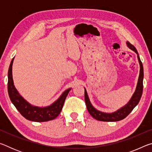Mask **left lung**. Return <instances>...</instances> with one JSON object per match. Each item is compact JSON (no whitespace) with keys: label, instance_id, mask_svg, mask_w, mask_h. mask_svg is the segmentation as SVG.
<instances>
[{"label":"left lung","instance_id":"obj_1","mask_svg":"<svg viewBox=\"0 0 152 152\" xmlns=\"http://www.w3.org/2000/svg\"><path fill=\"white\" fill-rule=\"evenodd\" d=\"M127 46L131 50L134 51L137 54V58L140 62V76H139L138 82L137 84V87H136V90L135 91V93L133 94V96L129 101V102L123 107L121 109L118 110L117 111L113 113H102L101 111H99L96 109L92 107L91 104L90 100L88 99V94L86 89L84 88V99H85L86 105L87 107V110H88V113L91 114V116L94 118L95 119L98 121H118L122 120L127 116L129 113L132 111L133 109L136 107L139 102H140L141 95H142L143 92V68L142 62L139 56L138 52L136 48L133 46L132 44H131L129 42H127Z\"/></svg>","mask_w":152,"mask_h":152}]
</instances>
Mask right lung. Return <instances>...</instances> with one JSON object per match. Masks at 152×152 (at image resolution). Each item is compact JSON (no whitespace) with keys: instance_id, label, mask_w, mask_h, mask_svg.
I'll return each mask as SVG.
<instances>
[{"instance_id":"add662e5","label":"right lung","mask_w":152,"mask_h":152,"mask_svg":"<svg viewBox=\"0 0 152 152\" xmlns=\"http://www.w3.org/2000/svg\"><path fill=\"white\" fill-rule=\"evenodd\" d=\"M12 62H13V58L10 64L8 72V92L12 104L25 119L29 121L35 122H44L54 119L60 113L66 98L71 88L64 92L57 101L50 106L44 108L32 106L20 96L15 88L12 76Z\"/></svg>"}]
</instances>
